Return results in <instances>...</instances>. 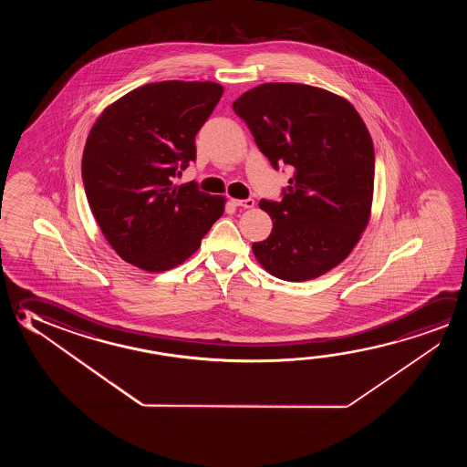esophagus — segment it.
Instances as JSON below:
<instances>
[{"mask_svg": "<svg viewBox=\"0 0 467 467\" xmlns=\"http://www.w3.org/2000/svg\"><path fill=\"white\" fill-rule=\"evenodd\" d=\"M254 203H255V202H254L253 199L233 200V205H234V207L253 208Z\"/></svg>", "mask_w": 467, "mask_h": 467, "instance_id": "esophagus-1", "label": "esophagus"}]
</instances>
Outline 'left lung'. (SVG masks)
I'll use <instances>...</instances> for the list:
<instances>
[{
    "label": "left lung",
    "mask_w": 467,
    "mask_h": 467,
    "mask_svg": "<svg viewBox=\"0 0 467 467\" xmlns=\"http://www.w3.org/2000/svg\"><path fill=\"white\" fill-rule=\"evenodd\" d=\"M233 109L274 169L291 166L282 200H260L274 228L253 253L286 282L324 275L352 253L367 228L375 184V148L348 100L298 85L265 83Z\"/></svg>",
    "instance_id": "obj_1"
}]
</instances>
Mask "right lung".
Masks as SVG:
<instances>
[{"instance_id": "obj_1", "label": "right lung", "mask_w": 467, "mask_h": 467, "mask_svg": "<svg viewBox=\"0 0 467 467\" xmlns=\"http://www.w3.org/2000/svg\"><path fill=\"white\" fill-rule=\"evenodd\" d=\"M212 81H161L115 100L86 140L81 174L100 231L125 262L164 272L199 249L224 197L174 185L195 135L222 99Z\"/></svg>"}]
</instances>
